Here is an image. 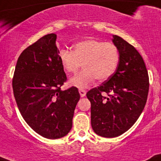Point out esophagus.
<instances>
[{"mask_svg": "<svg viewBox=\"0 0 161 161\" xmlns=\"http://www.w3.org/2000/svg\"><path fill=\"white\" fill-rule=\"evenodd\" d=\"M79 94H80L81 97L86 96V91H84V90H79Z\"/></svg>", "mask_w": 161, "mask_h": 161, "instance_id": "1", "label": "esophagus"}]
</instances>
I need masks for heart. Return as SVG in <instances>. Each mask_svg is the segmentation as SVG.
Returning <instances> with one entry per match:
<instances>
[{
	"label": "heart",
	"mask_w": 161,
	"mask_h": 161,
	"mask_svg": "<svg viewBox=\"0 0 161 161\" xmlns=\"http://www.w3.org/2000/svg\"><path fill=\"white\" fill-rule=\"evenodd\" d=\"M58 58L67 73H76L82 64L84 70L69 81L70 86L82 90L96 79L104 81L114 75L119 63V52L113 43L88 39L76 43L73 52L61 50Z\"/></svg>",
	"instance_id": "1"
}]
</instances>
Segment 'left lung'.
<instances>
[{
    "label": "left lung",
    "instance_id": "left-lung-1",
    "mask_svg": "<svg viewBox=\"0 0 161 161\" xmlns=\"http://www.w3.org/2000/svg\"><path fill=\"white\" fill-rule=\"evenodd\" d=\"M111 40L119 52L118 67L108 80L86 93L92 128L106 138L119 136L132 127L145 107L149 89L147 70L139 52L119 36ZM103 93L113 95L106 97Z\"/></svg>",
    "mask_w": 161,
    "mask_h": 161
}]
</instances>
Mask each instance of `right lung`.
I'll return each instance as SVG.
<instances>
[{"label":"right lung","instance_id":"right-lung-1","mask_svg":"<svg viewBox=\"0 0 161 161\" xmlns=\"http://www.w3.org/2000/svg\"><path fill=\"white\" fill-rule=\"evenodd\" d=\"M56 39L55 34H47L27 47L17 59L13 79L16 103L25 121L37 134L51 140L70 131L80 98L75 86L61 90L66 76Z\"/></svg>","mask_w":161,"mask_h":161}]
</instances>
